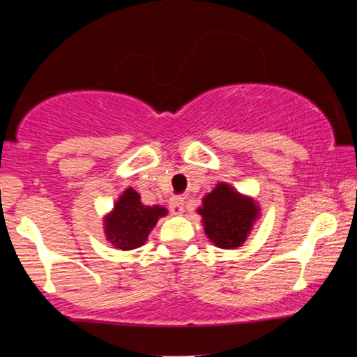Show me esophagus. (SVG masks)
I'll return each instance as SVG.
<instances>
[{
	"label": "esophagus",
	"mask_w": 357,
	"mask_h": 357,
	"mask_svg": "<svg viewBox=\"0 0 357 357\" xmlns=\"http://www.w3.org/2000/svg\"><path fill=\"white\" fill-rule=\"evenodd\" d=\"M169 208L173 215H181L184 213V198L183 196H173L169 202Z\"/></svg>",
	"instance_id": "34e87169"
}]
</instances>
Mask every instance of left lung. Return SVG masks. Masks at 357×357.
<instances>
[{
  "instance_id": "obj_1",
  "label": "left lung",
  "mask_w": 357,
  "mask_h": 357,
  "mask_svg": "<svg viewBox=\"0 0 357 357\" xmlns=\"http://www.w3.org/2000/svg\"><path fill=\"white\" fill-rule=\"evenodd\" d=\"M198 215L208 240L215 247L235 250L241 247L260 218V206L255 199L241 195L227 183H218L215 190L202 199Z\"/></svg>"
}]
</instances>
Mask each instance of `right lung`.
<instances>
[{"label":"right lung","instance_id":"1","mask_svg":"<svg viewBox=\"0 0 357 357\" xmlns=\"http://www.w3.org/2000/svg\"><path fill=\"white\" fill-rule=\"evenodd\" d=\"M167 215L165 206H147L141 202V195L127 188L114 203V208L104 216V233L119 250L142 247L159 218Z\"/></svg>","mask_w":357,"mask_h":357}]
</instances>
